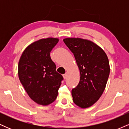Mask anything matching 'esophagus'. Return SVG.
I'll use <instances>...</instances> for the list:
<instances>
[{
    "instance_id": "1",
    "label": "esophagus",
    "mask_w": 129,
    "mask_h": 129,
    "mask_svg": "<svg viewBox=\"0 0 129 129\" xmlns=\"http://www.w3.org/2000/svg\"><path fill=\"white\" fill-rule=\"evenodd\" d=\"M63 77L64 79H66L67 77V74L66 73V74H64V75H63Z\"/></svg>"
}]
</instances>
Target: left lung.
<instances>
[{"label": "left lung", "instance_id": "1", "mask_svg": "<svg viewBox=\"0 0 129 129\" xmlns=\"http://www.w3.org/2000/svg\"><path fill=\"white\" fill-rule=\"evenodd\" d=\"M63 41L73 53L81 75L79 84L72 90L73 101L78 107L88 108L106 88L110 73L109 59L100 46L90 40L68 38Z\"/></svg>", "mask_w": 129, "mask_h": 129}]
</instances>
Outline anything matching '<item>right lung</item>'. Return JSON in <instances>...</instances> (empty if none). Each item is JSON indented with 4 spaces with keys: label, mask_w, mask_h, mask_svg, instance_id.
Returning <instances> with one entry per match:
<instances>
[{
    "label": "right lung",
    "mask_w": 129,
    "mask_h": 129,
    "mask_svg": "<svg viewBox=\"0 0 129 129\" xmlns=\"http://www.w3.org/2000/svg\"><path fill=\"white\" fill-rule=\"evenodd\" d=\"M56 38L38 40L28 46L18 63L19 80L34 102L48 106L55 101L63 77L56 71L50 51L58 42Z\"/></svg>",
    "instance_id": "add662e5"
}]
</instances>
